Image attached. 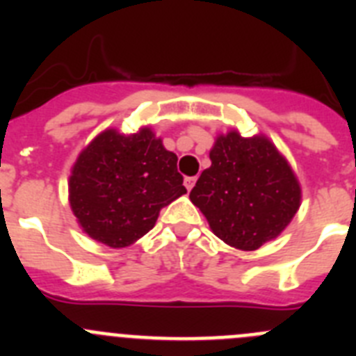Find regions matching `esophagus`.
I'll use <instances>...</instances> for the list:
<instances>
[{
	"instance_id": "34e87169",
	"label": "esophagus",
	"mask_w": 356,
	"mask_h": 356,
	"mask_svg": "<svg viewBox=\"0 0 356 356\" xmlns=\"http://www.w3.org/2000/svg\"><path fill=\"white\" fill-rule=\"evenodd\" d=\"M184 184L185 187H187V191H193L194 184H196V176H187V178L184 180Z\"/></svg>"
}]
</instances>
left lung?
<instances>
[{
	"label": "left lung",
	"mask_w": 356,
	"mask_h": 356,
	"mask_svg": "<svg viewBox=\"0 0 356 356\" xmlns=\"http://www.w3.org/2000/svg\"><path fill=\"white\" fill-rule=\"evenodd\" d=\"M212 165L201 172L191 201L229 246L253 251L278 237L301 205L300 181L266 135H217Z\"/></svg>",
	"instance_id": "1"
}]
</instances>
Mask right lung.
<instances>
[{"label":"right lung","mask_w":356,"mask_h":356,"mask_svg":"<svg viewBox=\"0 0 356 356\" xmlns=\"http://www.w3.org/2000/svg\"><path fill=\"white\" fill-rule=\"evenodd\" d=\"M178 156L151 128L102 131L78 155L69 176V205L94 241L127 248L155 226L159 213L187 193Z\"/></svg>","instance_id":"add662e5"}]
</instances>
